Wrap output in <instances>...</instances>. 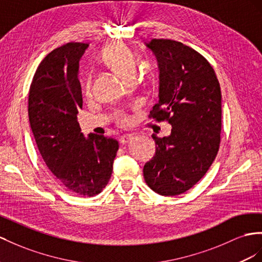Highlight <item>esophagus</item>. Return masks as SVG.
<instances>
[{
	"instance_id": "obj_1",
	"label": "esophagus",
	"mask_w": 262,
	"mask_h": 262,
	"mask_svg": "<svg viewBox=\"0 0 262 262\" xmlns=\"http://www.w3.org/2000/svg\"><path fill=\"white\" fill-rule=\"evenodd\" d=\"M132 138H133V136L129 135V134H125V135L119 137V143L120 144H126V143H128Z\"/></svg>"
}]
</instances>
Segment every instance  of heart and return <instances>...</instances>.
Instances as JSON below:
<instances>
[{"label":"heart","instance_id":"obj_1","mask_svg":"<svg viewBox=\"0 0 262 262\" xmlns=\"http://www.w3.org/2000/svg\"><path fill=\"white\" fill-rule=\"evenodd\" d=\"M102 59L112 69L115 70L125 80L136 76L138 64L137 57L128 46H126L124 43H113L106 46L102 52ZM90 87L91 80L90 78H87L85 90L89 91ZM119 120L122 123H126L128 120V117L125 114H120Z\"/></svg>","mask_w":262,"mask_h":262}]
</instances>
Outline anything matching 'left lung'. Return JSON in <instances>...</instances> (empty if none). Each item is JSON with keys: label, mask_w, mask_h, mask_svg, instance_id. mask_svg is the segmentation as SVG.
Here are the masks:
<instances>
[{"label": "left lung", "mask_w": 262, "mask_h": 262, "mask_svg": "<svg viewBox=\"0 0 262 262\" xmlns=\"http://www.w3.org/2000/svg\"><path fill=\"white\" fill-rule=\"evenodd\" d=\"M159 69V99L149 117L167 120L168 137L152 136L155 156L144 166L149 188L177 196L205 176L217 156L221 132V92L212 66L197 51L172 39L146 43Z\"/></svg>", "instance_id": "1"}]
</instances>
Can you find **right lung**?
<instances>
[{
    "label": "right lung",
    "instance_id": "right-lung-1",
    "mask_svg": "<svg viewBox=\"0 0 262 262\" xmlns=\"http://www.w3.org/2000/svg\"><path fill=\"white\" fill-rule=\"evenodd\" d=\"M89 44L71 42L44 57L29 93V118L39 154L66 189L79 196L98 195L108 184L118 142L80 132L83 106L79 58Z\"/></svg>",
    "mask_w": 262,
    "mask_h": 262
}]
</instances>
